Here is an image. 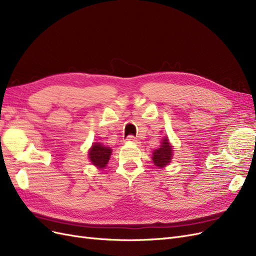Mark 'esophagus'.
I'll return each instance as SVG.
<instances>
[{
  "label": "esophagus",
  "mask_w": 256,
  "mask_h": 256,
  "mask_svg": "<svg viewBox=\"0 0 256 256\" xmlns=\"http://www.w3.org/2000/svg\"><path fill=\"white\" fill-rule=\"evenodd\" d=\"M126 140H127L128 142H132V143H138V138H134V136H127V138H126Z\"/></svg>",
  "instance_id": "34e87169"
}]
</instances>
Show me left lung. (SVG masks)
<instances>
[{
	"label": "left lung",
	"mask_w": 256,
	"mask_h": 256,
	"mask_svg": "<svg viewBox=\"0 0 256 256\" xmlns=\"http://www.w3.org/2000/svg\"><path fill=\"white\" fill-rule=\"evenodd\" d=\"M172 146L168 143V138H164V141L158 150H156L152 154V161L154 166L158 168H164L170 164L172 159Z\"/></svg>",
	"instance_id": "8db88e82"
}]
</instances>
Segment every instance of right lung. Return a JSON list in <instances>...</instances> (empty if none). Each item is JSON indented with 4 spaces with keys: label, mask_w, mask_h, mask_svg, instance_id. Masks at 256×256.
Returning a JSON list of instances; mask_svg holds the SVG:
<instances>
[{
    "label": "right lung",
    "mask_w": 256,
    "mask_h": 256,
    "mask_svg": "<svg viewBox=\"0 0 256 256\" xmlns=\"http://www.w3.org/2000/svg\"><path fill=\"white\" fill-rule=\"evenodd\" d=\"M111 152L112 150L109 147H106L100 143H94V145L90 150L88 154L92 164L98 166L99 168H104L110 159Z\"/></svg>",
    "instance_id": "right-lung-1"
}]
</instances>
